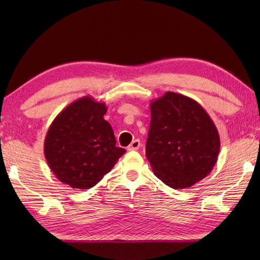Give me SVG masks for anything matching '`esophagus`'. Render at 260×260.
Returning a JSON list of instances; mask_svg holds the SVG:
<instances>
[{
    "instance_id": "34e87169",
    "label": "esophagus",
    "mask_w": 260,
    "mask_h": 260,
    "mask_svg": "<svg viewBox=\"0 0 260 260\" xmlns=\"http://www.w3.org/2000/svg\"><path fill=\"white\" fill-rule=\"evenodd\" d=\"M140 147H141V142H140V140H134L133 142L131 143L129 146L127 147V150H128V151H137Z\"/></svg>"
}]
</instances>
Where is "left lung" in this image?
<instances>
[{
	"instance_id": "left-lung-1",
	"label": "left lung",
	"mask_w": 260,
	"mask_h": 260,
	"mask_svg": "<svg viewBox=\"0 0 260 260\" xmlns=\"http://www.w3.org/2000/svg\"><path fill=\"white\" fill-rule=\"evenodd\" d=\"M145 154L154 174L173 189L206 178L217 163L220 137L200 104L173 91L151 102Z\"/></svg>"
}]
</instances>
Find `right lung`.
I'll use <instances>...</instances> for the list:
<instances>
[{
    "instance_id": "add662e5",
    "label": "right lung",
    "mask_w": 260,
    "mask_h": 260,
    "mask_svg": "<svg viewBox=\"0 0 260 260\" xmlns=\"http://www.w3.org/2000/svg\"><path fill=\"white\" fill-rule=\"evenodd\" d=\"M106 112V104L85 96L62 109L47 132L43 151L49 168L73 189L96 185L126 152L116 146Z\"/></svg>"
}]
</instances>
